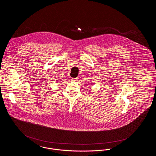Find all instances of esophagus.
Instances as JSON below:
<instances>
[{"label": "esophagus", "mask_w": 156, "mask_h": 156, "mask_svg": "<svg viewBox=\"0 0 156 156\" xmlns=\"http://www.w3.org/2000/svg\"><path fill=\"white\" fill-rule=\"evenodd\" d=\"M71 80L73 82H76V81H77V78H72Z\"/></svg>", "instance_id": "obj_1"}]
</instances>
